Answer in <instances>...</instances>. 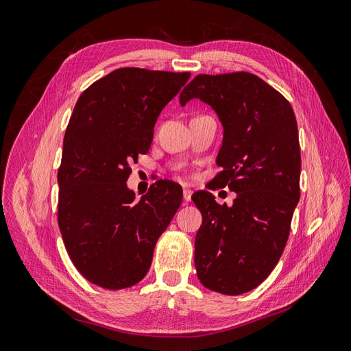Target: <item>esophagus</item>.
<instances>
[{"mask_svg":"<svg viewBox=\"0 0 351 351\" xmlns=\"http://www.w3.org/2000/svg\"><path fill=\"white\" fill-rule=\"evenodd\" d=\"M183 199H184V202H190V200H192V190L184 189V190H183Z\"/></svg>","mask_w":351,"mask_h":351,"instance_id":"34e87169","label":"esophagus"}]
</instances>
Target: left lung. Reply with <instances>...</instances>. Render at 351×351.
Instances as JSON below:
<instances>
[{
    "instance_id": "obj_1",
    "label": "left lung",
    "mask_w": 351,
    "mask_h": 351,
    "mask_svg": "<svg viewBox=\"0 0 351 351\" xmlns=\"http://www.w3.org/2000/svg\"><path fill=\"white\" fill-rule=\"evenodd\" d=\"M200 99L224 127L214 182L236 192L219 205L202 190L192 199L202 214L195 267L206 289L247 293L278 263L300 199V145L290 102L252 73L199 74L180 93V105Z\"/></svg>"
}]
</instances>
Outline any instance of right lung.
<instances>
[{
    "label": "right lung",
    "mask_w": 351,
    "mask_h": 351,
    "mask_svg": "<svg viewBox=\"0 0 351 351\" xmlns=\"http://www.w3.org/2000/svg\"><path fill=\"white\" fill-rule=\"evenodd\" d=\"M190 73L124 67L92 83L73 110L58 168V226L74 267L102 289L143 280L159 236L183 190L159 180L134 200L127 187L137 156L149 151L162 108Z\"/></svg>",
    "instance_id": "right-lung-1"
}]
</instances>
